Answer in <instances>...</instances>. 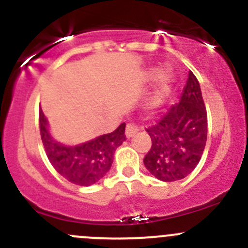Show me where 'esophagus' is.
<instances>
[{
    "label": "esophagus",
    "instance_id": "34e87169",
    "mask_svg": "<svg viewBox=\"0 0 248 248\" xmlns=\"http://www.w3.org/2000/svg\"><path fill=\"white\" fill-rule=\"evenodd\" d=\"M138 131H139L138 126H136V124H128L126 127V137L128 139L132 138V137H134L137 133H138Z\"/></svg>",
    "mask_w": 248,
    "mask_h": 248
}]
</instances>
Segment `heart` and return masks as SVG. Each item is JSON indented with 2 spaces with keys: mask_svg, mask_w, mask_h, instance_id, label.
<instances>
[{
  "mask_svg": "<svg viewBox=\"0 0 248 248\" xmlns=\"http://www.w3.org/2000/svg\"><path fill=\"white\" fill-rule=\"evenodd\" d=\"M157 78L156 82V89H155L154 93L150 97L149 102H147V108L154 110L157 109L158 107H161V104L163 103L166 97L168 96L169 91H170L171 86V74L169 73L168 69H163V71L159 73V71L157 68H150L147 69L144 73V81L150 82L152 80H155Z\"/></svg>",
  "mask_w": 248,
  "mask_h": 248,
  "instance_id": "heart-1",
  "label": "heart"
}]
</instances>
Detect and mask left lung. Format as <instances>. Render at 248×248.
<instances>
[{"mask_svg":"<svg viewBox=\"0 0 248 248\" xmlns=\"http://www.w3.org/2000/svg\"><path fill=\"white\" fill-rule=\"evenodd\" d=\"M152 146L144 158L146 169L164 182L185 179L198 166L207 138V114L201 85L188 73L180 102L146 129Z\"/></svg>","mask_w":248,"mask_h":248,"instance_id":"1","label":"left lung"}]
</instances>
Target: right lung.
<instances>
[{
	"instance_id": "obj_1",
	"label": "right lung",
	"mask_w": 248,
	"mask_h": 248,
	"mask_svg": "<svg viewBox=\"0 0 248 248\" xmlns=\"http://www.w3.org/2000/svg\"><path fill=\"white\" fill-rule=\"evenodd\" d=\"M126 124L114 132L78 145H64L51 136L43 110L39 109V129L46 154L56 171L69 182L91 186L109 171L117 147L126 140Z\"/></svg>"
}]
</instances>
